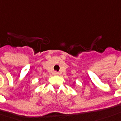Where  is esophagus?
I'll return each instance as SVG.
<instances>
[{"label":"esophagus","instance_id":"34e87169","mask_svg":"<svg viewBox=\"0 0 121 121\" xmlns=\"http://www.w3.org/2000/svg\"><path fill=\"white\" fill-rule=\"evenodd\" d=\"M54 75H59V72H57V71H54Z\"/></svg>","mask_w":121,"mask_h":121}]
</instances>
